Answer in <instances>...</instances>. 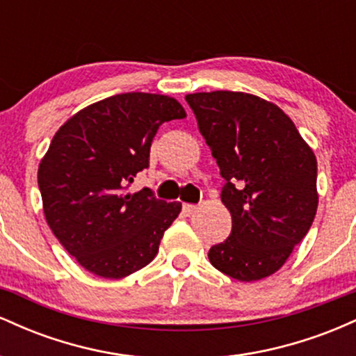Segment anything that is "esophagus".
<instances>
[{
	"instance_id": "obj_1",
	"label": "esophagus",
	"mask_w": 356,
	"mask_h": 356,
	"mask_svg": "<svg viewBox=\"0 0 356 356\" xmlns=\"http://www.w3.org/2000/svg\"><path fill=\"white\" fill-rule=\"evenodd\" d=\"M195 209H197L195 204H182V211L186 212V214H192V212H195Z\"/></svg>"
}]
</instances>
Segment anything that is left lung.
Listing matches in <instances>:
<instances>
[{
  "instance_id": "left-lung-1",
  "label": "left lung",
  "mask_w": 356,
  "mask_h": 356,
  "mask_svg": "<svg viewBox=\"0 0 356 356\" xmlns=\"http://www.w3.org/2000/svg\"><path fill=\"white\" fill-rule=\"evenodd\" d=\"M186 102L226 181L229 238L209 249L216 269L238 281L276 273L312 227L316 157L275 104L241 92L191 93Z\"/></svg>"
}]
</instances>
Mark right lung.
<instances>
[{
	"label": "right lung",
	"instance_id": "1",
	"mask_svg": "<svg viewBox=\"0 0 356 356\" xmlns=\"http://www.w3.org/2000/svg\"><path fill=\"white\" fill-rule=\"evenodd\" d=\"M177 100L118 93L80 110L60 127L38 169L48 226L87 271L118 280L159 252L181 212L149 187H127L149 167L150 145L164 122L184 118Z\"/></svg>",
	"mask_w": 356,
	"mask_h": 356
}]
</instances>
